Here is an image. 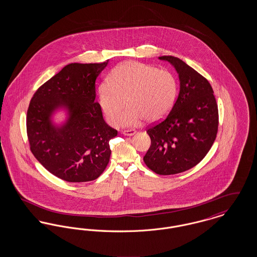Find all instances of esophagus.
Segmentation results:
<instances>
[{
  "instance_id": "34e87169",
  "label": "esophagus",
  "mask_w": 257,
  "mask_h": 257,
  "mask_svg": "<svg viewBox=\"0 0 257 257\" xmlns=\"http://www.w3.org/2000/svg\"><path fill=\"white\" fill-rule=\"evenodd\" d=\"M122 134L124 136H133V135L136 134V131L133 130V129H131V130H124V131H122Z\"/></svg>"
}]
</instances>
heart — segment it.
<instances>
[{"instance_id": "b5f03b06", "label": "heart", "mask_w": 257, "mask_h": 257, "mask_svg": "<svg viewBox=\"0 0 257 257\" xmlns=\"http://www.w3.org/2000/svg\"><path fill=\"white\" fill-rule=\"evenodd\" d=\"M108 82L98 87V103L112 125L119 121L122 126L132 127L145 119L159 121L171 111L177 96L178 86L173 74L139 61L117 65ZM125 98L130 107L122 116Z\"/></svg>"}]
</instances>
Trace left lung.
I'll return each instance as SVG.
<instances>
[{
  "label": "left lung",
  "mask_w": 257,
  "mask_h": 257,
  "mask_svg": "<svg viewBox=\"0 0 257 257\" xmlns=\"http://www.w3.org/2000/svg\"><path fill=\"white\" fill-rule=\"evenodd\" d=\"M178 74L179 94L168 116L147 131L151 146L144 157L157 174L188 171L203 159L218 132L219 113L214 91L207 80L178 58L159 57Z\"/></svg>",
  "instance_id": "obj_1"
}]
</instances>
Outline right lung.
Here are the masks:
<instances>
[{
    "mask_svg": "<svg viewBox=\"0 0 257 257\" xmlns=\"http://www.w3.org/2000/svg\"><path fill=\"white\" fill-rule=\"evenodd\" d=\"M70 63L40 86L27 112L31 151L52 174L67 182L98 178L110 161L109 142L117 135L95 102V81L108 65ZM60 110L61 123L53 121Z\"/></svg>",
    "mask_w": 257,
    "mask_h": 257,
    "instance_id": "1",
    "label": "right lung"
}]
</instances>
